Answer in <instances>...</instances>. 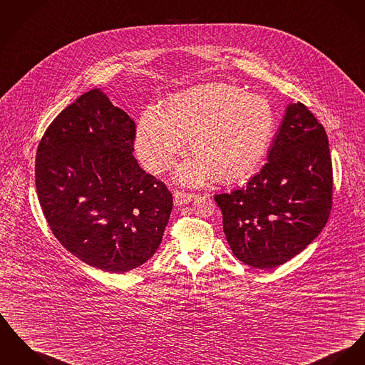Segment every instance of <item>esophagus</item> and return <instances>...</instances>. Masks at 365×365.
Wrapping results in <instances>:
<instances>
[{"mask_svg":"<svg viewBox=\"0 0 365 365\" xmlns=\"http://www.w3.org/2000/svg\"><path fill=\"white\" fill-rule=\"evenodd\" d=\"M173 196H174L175 206H181V205L190 203L194 199L195 194H188V192H184V191H175Z\"/></svg>","mask_w":365,"mask_h":365,"instance_id":"obj_1","label":"esophagus"}]
</instances>
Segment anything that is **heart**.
I'll use <instances>...</instances> for the list:
<instances>
[{
  "mask_svg": "<svg viewBox=\"0 0 365 365\" xmlns=\"http://www.w3.org/2000/svg\"><path fill=\"white\" fill-rule=\"evenodd\" d=\"M275 119L266 98L227 83H209L169 99L166 112L149 108L138 120L135 150L152 173L169 169L190 138L194 158L177 168L181 182L197 185L250 175L267 155Z\"/></svg>",
  "mask_w": 365,
  "mask_h": 365,
  "instance_id": "obj_1",
  "label": "heart"
}]
</instances>
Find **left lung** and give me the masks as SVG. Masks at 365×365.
I'll return each mask as SVG.
<instances>
[{
    "instance_id": "1",
    "label": "left lung",
    "mask_w": 365,
    "mask_h": 365,
    "mask_svg": "<svg viewBox=\"0 0 365 365\" xmlns=\"http://www.w3.org/2000/svg\"><path fill=\"white\" fill-rule=\"evenodd\" d=\"M267 163L246 187L215 196L238 260L274 268L313 242L332 209L327 133L302 103H291L268 149Z\"/></svg>"
}]
</instances>
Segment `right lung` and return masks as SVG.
Wrapping results in <instances>:
<instances>
[{
	"label": "right lung",
	"instance_id": "1",
	"mask_svg": "<svg viewBox=\"0 0 365 365\" xmlns=\"http://www.w3.org/2000/svg\"><path fill=\"white\" fill-rule=\"evenodd\" d=\"M135 123L99 88L65 108L36 156V188L55 238L77 259L123 274L162 242L173 196L133 155Z\"/></svg>",
	"mask_w": 365,
	"mask_h": 365
}]
</instances>
